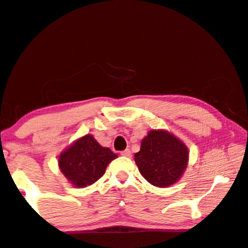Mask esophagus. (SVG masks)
Instances as JSON below:
<instances>
[{"label":"esophagus","mask_w":248,"mask_h":248,"mask_svg":"<svg viewBox=\"0 0 248 248\" xmlns=\"http://www.w3.org/2000/svg\"><path fill=\"white\" fill-rule=\"evenodd\" d=\"M121 155L127 156V157H130V156H132V152H130V149H126V150H124V152H121Z\"/></svg>","instance_id":"obj_1"}]
</instances>
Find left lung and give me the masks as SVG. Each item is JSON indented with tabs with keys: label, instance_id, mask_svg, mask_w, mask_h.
Here are the masks:
<instances>
[{
	"label": "left lung",
	"instance_id": "obj_1",
	"mask_svg": "<svg viewBox=\"0 0 248 248\" xmlns=\"http://www.w3.org/2000/svg\"><path fill=\"white\" fill-rule=\"evenodd\" d=\"M187 148L166 130H152L135 154L139 171L153 186L166 187L176 183L187 163Z\"/></svg>",
	"mask_w": 248,
	"mask_h": 248
}]
</instances>
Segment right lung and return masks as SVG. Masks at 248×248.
Instances as JSON below:
<instances>
[{"mask_svg": "<svg viewBox=\"0 0 248 248\" xmlns=\"http://www.w3.org/2000/svg\"><path fill=\"white\" fill-rule=\"evenodd\" d=\"M118 157L109 148H104L92 135H85L59 156L62 172L75 186L85 187L102 177L110 161Z\"/></svg>", "mask_w": 248, "mask_h": 248, "instance_id": "add662e5", "label": "right lung"}]
</instances>
